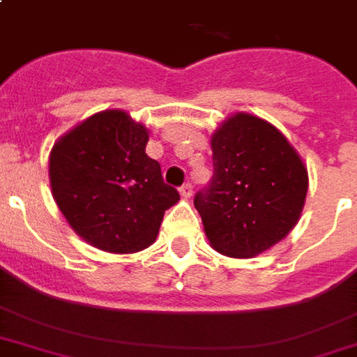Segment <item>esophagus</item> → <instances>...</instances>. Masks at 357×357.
Returning <instances> with one entry per match:
<instances>
[{
	"label": "esophagus",
	"mask_w": 357,
	"mask_h": 357,
	"mask_svg": "<svg viewBox=\"0 0 357 357\" xmlns=\"http://www.w3.org/2000/svg\"><path fill=\"white\" fill-rule=\"evenodd\" d=\"M178 192H181L182 197H190V195H192V184H190V182L182 184L181 188H178Z\"/></svg>",
	"instance_id": "1"
}]
</instances>
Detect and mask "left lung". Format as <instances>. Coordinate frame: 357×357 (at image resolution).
Returning a JSON list of instances; mask_svg holds the SVG:
<instances>
[{
  "label": "left lung",
  "mask_w": 357,
  "mask_h": 357,
  "mask_svg": "<svg viewBox=\"0 0 357 357\" xmlns=\"http://www.w3.org/2000/svg\"><path fill=\"white\" fill-rule=\"evenodd\" d=\"M213 178L194 205L214 250L229 258L261 254L294 229L309 175L282 133L237 112L214 131Z\"/></svg>",
  "instance_id": "8db88e82"
}]
</instances>
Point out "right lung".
Segmentation results:
<instances>
[{
  "instance_id": "right-lung-1",
  "label": "right lung",
  "mask_w": 357,
  "mask_h": 357,
  "mask_svg": "<svg viewBox=\"0 0 357 357\" xmlns=\"http://www.w3.org/2000/svg\"><path fill=\"white\" fill-rule=\"evenodd\" d=\"M149 130L124 111H103L58 139L48 176L69 226L99 250L131 254L156 241L181 195L146 156Z\"/></svg>"
}]
</instances>
